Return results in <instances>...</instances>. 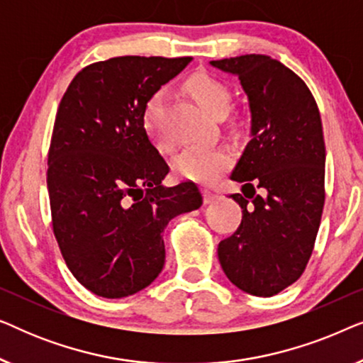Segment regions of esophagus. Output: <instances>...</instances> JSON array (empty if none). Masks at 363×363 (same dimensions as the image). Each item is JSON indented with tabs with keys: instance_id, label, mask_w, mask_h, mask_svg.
Wrapping results in <instances>:
<instances>
[{
	"instance_id": "1",
	"label": "esophagus",
	"mask_w": 363,
	"mask_h": 363,
	"mask_svg": "<svg viewBox=\"0 0 363 363\" xmlns=\"http://www.w3.org/2000/svg\"><path fill=\"white\" fill-rule=\"evenodd\" d=\"M218 193H215V191H211V190H205V203H213V201H216L218 200Z\"/></svg>"
}]
</instances>
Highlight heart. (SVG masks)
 I'll return each instance as SVG.
<instances>
[{"label":"heart","mask_w":363,"mask_h":363,"mask_svg":"<svg viewBox=\"0 0 363 363\" xmlns=\"http://www.w3.org/2000/svg\"><path fill=\"white\" fill-rule=\"evenodd\" d=\"M186 91L200 104V107L213 116L226 112L231 102V91L220 79L196 72L186 79ZM165 94L158 91L148 99L143 111V127L158 148H168V140L162 132V112ZM231 153L225 147H188L175 158V172L188 180L208 183L220 175L230 165Z\"/></svg>","instance_id":"heart-1"}]
</instances>
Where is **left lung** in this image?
Wrapping results in <instances>:
<instances>
[{
  "label": "left lung",
  "instance_id": "8db88e82",
  "mask_svg": "<svg viewBox=\"0 0 363 363\" xmlns=\"http://www.w3.org/2000/svg\"><path fill=\"white\" fill-rule=\"evenodd\" d=\"M213 67L240 79L247 97L250 142L230 178L241 183L242 220L218 245L228 279L271 297L299 279L312 255L324 208L325 145L320 113L304 81L264 54Z\"/></svg>",
  "mask_w": 363,
  "mask_h": 363
}]
</instances>
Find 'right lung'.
I'll return each mask as SVG.
<instances>
[{"label":"right lung","mask_w":363,"mask_h":363,"mask_svg":"<svg viewBox=\"0 0 363 363\" xmlns=\"http://www.w3.org/2000/svg\"><path fill=\"white\" fill-rule=\"evenodd\" d=\"M191 57L122 56L82 69L54 122L48 158L52 228L72 276L106 299L150 286L165 264L163 230L198 210L195 183L163 186L170 167L143 111Z\"/></svg>","instance_id":"obj_1"}]
</instances>
